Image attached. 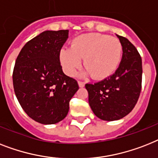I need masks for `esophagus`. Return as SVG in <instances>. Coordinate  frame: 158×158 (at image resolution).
<instances>
[{"label":"esophagus","mask_w":158,"mask_h":158,"mask_svg":"<svg viewBox=\"0 0 158 158\" xmlns=\"http://www.w3.org/2000/svg\"><path fill=\"white\" fill-rule=\"evenodd\" d=\"M78 83H79V87H80V88H83V87H84V85H85V83H84V82L79 81V82H78Z\"/></svg>","instance_id":"obj_1"}]
</instances>
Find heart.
Here are the masks:
<instances>
[{"instance_id": "1", "label": "heart", "mask_w": 158, "mask_h": 158, "mask_svg": "<svg viewBox=\"0 0 158 158\" xmlns=\"http://www.w3.org/2000/svg\"><path fill=\"white\" fill-rule=\"evenodd\" d=\"M123 48L114 37L100 33H88L75 37L70 48H62L59 53L64 71L74 75L83 66L96 79H106L117 70L121 62Z\"/></svg>"}]
</instances>
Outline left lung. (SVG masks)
Segmentation results:
<instances>
[{
    "instance_id": "8db88e82",
    "label": "left lung",
    "mask_w": 158,
    "mask_h": 158,
    "mask_svg": "<svg viewBox=\"0 0 158 158\" xmlns=\"http://www.w3.org/2000/svg\"><path fill=\"white\" fill-rule=\"evenodd\" d=\"M118 37L123 48L118 70L98 83L85 85L91 109L105 121H115L127 115L136 105L141 92V57L127 38Z\"/></svg>"
}]
</instances>
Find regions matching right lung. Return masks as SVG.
<instances>
[{
    "label": "right lung",
    "instance_id": "1",
    "mask_svg": "<svg viewBox=\"0 0 158 158\" xmlns=\"http://www.w3.org/2000/svg\"><path fill=\"white\" fill-rule=\"evenodd\" d=\"M68 30L46 31L26 44L15 61L13 84L26 114L37 123L55 124L66 118L77 80L62 71L59 53Z\"/></svg>",
    "mask_w": 158,
    "mask_h": 158
}]
</instances>
